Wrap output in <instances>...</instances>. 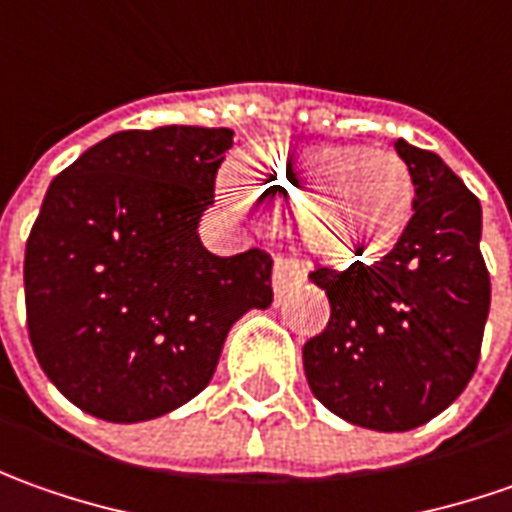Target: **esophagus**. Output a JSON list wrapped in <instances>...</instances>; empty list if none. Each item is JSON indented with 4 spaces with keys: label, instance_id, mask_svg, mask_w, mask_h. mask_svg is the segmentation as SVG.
Masks as SVG:
<instances>
[{
    "label": "esophagus",
    "instance_id": "1",
    "mask_svg": "<svg viewBox=\"0 0 512 512\" xmlns=\"http://www.w3.org/2000/svg\"><path fill=\"white\" fill-rule=\"evenodd\" d=\"M306 274L309 269L300 263V260H291V257H277L274 260V269H272V289L274 297L280 300L286 291L294 286V283H300V280H306Z\"/></svg>",
    "mask_w": 512,
    "mask_h": 512
}]
</instances>
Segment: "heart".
<instances>
[{
  "instance_id": "b5f03b06",
  "label": "heart",
  "mask_w": 512,
  "mask_h": 512,
  "mask_svg": "<svg viewBox=\"0 0 512 512\" xmlns=\"http://www.w3.org/2000/svg\"><path fill=\"white\" fill-rule=\"evenodd\" d=\"M243 172H223L221 201L246 221L260 203L272 212L294 206L306 249L334 266L377 260L414 218V172L391 150L280 141L252 152Z\"/></svg>"
}]
</instances>
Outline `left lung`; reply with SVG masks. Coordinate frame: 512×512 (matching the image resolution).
<instances>
[{"label": "left lung", "instance_id": "1", "mask_svg": "<svg viewBox=\"0 0 512 512\" xmlns=\"http://www.w3.org/2000/svg\"><path fill=\"white\" fill-rule=\"evenodd\" d=\"M394 147L414 172V218L374 266L309 274L331 317L303 345L311 394L382 433L431 422L465 391L490 311L479 198L436 152L405 138Z\"/></svg>", "mask_w": 512, "mask_h": 512}]
</instances>
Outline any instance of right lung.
<instances>
[{
	"label": "right lung",
	"instance_id": "obj_1",
	"mask_svg": "<svg viewBox=\"0 0 512 512\" xmlns=\"http://www.w3.org/2000/svg\"><path fill=\"white\" fill-rule=\"evenodd\" d=\"M229 127L124 130L53 178L25 249L27 334L84 414L147 422L198 397L229 328L272 306V257L212 255L198 223Z\"/></svg>",
	"mask_w": 512,
	"mask_h": 512
}]
</instances>
